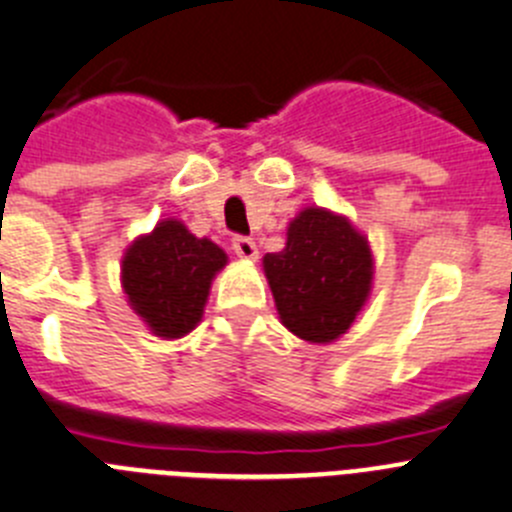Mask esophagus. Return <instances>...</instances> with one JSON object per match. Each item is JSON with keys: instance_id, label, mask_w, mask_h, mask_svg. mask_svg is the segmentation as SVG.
<instances>
[{"instance_id": "esophagus-1", "label": "esophagus", "mask_w": 512, "mask_h": 512, "mask_svg": "<svg viewBox=\"0 0 512 512\" xmlns=\"http://www.w3.org/2000/svg\"><path fill=\"white\" fill-rule=\"evenodd\" d=\"M234 255L242 257V260H257V245L250 237H234L232 240Z\"/></svg>"}]
</instances>
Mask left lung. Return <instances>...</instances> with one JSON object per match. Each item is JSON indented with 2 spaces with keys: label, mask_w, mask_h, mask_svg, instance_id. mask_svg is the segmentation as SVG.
Segmentation results:
<instances>
[{
  "label": "left lung",
  "mask_w": 512,
  "mask_h": 512,
  "mask_svg": "<svg viewBox=\"0 0 512 512\" xmlns=\"http://www.w3.org/2000/svg\"><path fill=\"white\" fill-rule=\"evenodd\" d=\"M262 270L280 323L315 346L338 341L374 288L369 237L326 207H305L295 214L285 247L267 252Z\"/></svg>",
  "instance_id": "1"
}]
</instances>
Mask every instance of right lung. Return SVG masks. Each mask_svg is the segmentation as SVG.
Listing matches in <instances>:
<instances>
[{"instance_id":"add662e5","label":"right lung","mask_w":512,"mask_h":512,"mask_svg":"<svg viewBox=\"0 0 512 512\" xmlns=\"http://www.w3.org/2000/svg\"><path fill=\"white\" fill-rule=\"evenodd\" d=\"M227 262L222 247L191 234L181 219H161L123 252V293L148 331L171 341L199 326L212 280Z\"/></svg>"}]
</instances>
